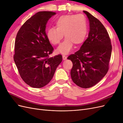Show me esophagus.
<instances>
[{
	"instance_id": "esophagus-1",
	"label": "esophagus",
	"mask_w": 123,
	"mask_h": 123,
	"mask_svg": "<svg viewBox=\"0 0 123 123\" xmlns=\"http://www.w3.org/2000/svg\"><path fill=\"white\" fill-rule=\"evenodd\" d=\"M67 56L65 55V54H63L62 55V58L64 60H65V59H67Z\"/></svg>"
}]
</instances>
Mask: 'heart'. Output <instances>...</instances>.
Wrapping results in <instances>:
<instances>
[{"instance_id":"obj_1","label":"heart","mask_w":123,"mask_h":123,"mask_svg":"<svg viewBox=\"0 0 123 123\" xmlns=\"http://www.w3.org/2000/svg\"><path fill=\"white\" fill-rule=\"evenodd\" d=\"M55 28H50L47 32V37L53 45L60 43L64 37L66 39L57 51L63 54L69 53L73 44L79 46L82 43L87 34L86 18L83 14L66 15L61 16L55 23Z\"/></svg>"}]
</instances>
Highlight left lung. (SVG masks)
Masks as SVG:
<instances>
[{"instance_id":"1","label":"left lung","mask_w":123,"mask_h":123,"mask_svg":"<svg viewBox=\"0 0 123 123\" xmlns=\"http://www.w3.org/2000/svg\"><path fill=\"white\" fill-rule=\"evenodd\" d=\"M83 12L90 24L88 37L80 49L67 59L73 63L70 74L73 82L81 88H88L98 83L108 71L112 45L101 22L87 11Z\"/></svg>"}]
</instances>
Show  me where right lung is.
<instances>
[{
  "label": "right lung",
  "instance_id": "1",
  "mask_svg": "<svg viewBox=\"0 0 123 123\" xmlns=\"http://www.w3.org/2000/svg\"><path fill=\"white\" fill-rule=\"evenodd\" d=\"M56 13H36L21 26L15 42L14 61L21 79L33 88L45 86L62 61L61 54L49 57L54 48L48 40L46 25Z\"/></svg>",
  "mask_w": 123,
  "mask_h": 123
}]
</instances>
